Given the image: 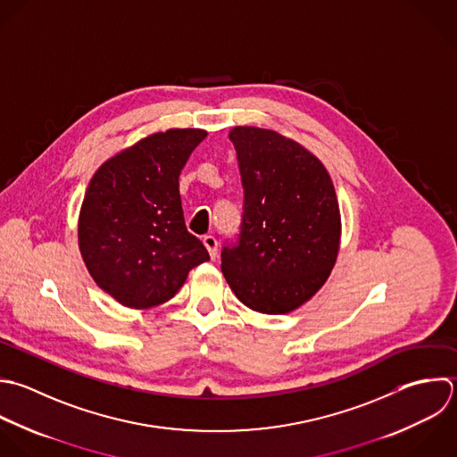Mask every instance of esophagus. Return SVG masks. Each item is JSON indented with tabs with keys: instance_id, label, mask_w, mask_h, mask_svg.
I'll return each instance as SVG.
<instances>
[{
	"instance_id": "esophagus-1",
	"label": "esophagus",
	"mask_w": 457,
	"mask_h": 457,
	"mask_svg": "<svg viewBox=\"0 0 457 457\" xmlns=\"http://www.w3.org/2000/svg\"><path fill=\"white\" fill-rule=\"evenodd\" d=\"M203 244H204V247L208 249L210 258L213 260V258L217 256V238H215V237H212V235H206V237L203 238Z\"/></svg>"
}]
</instances>
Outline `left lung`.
Wrapping results in <instances>:
<instances>
[{
	"label": "left lung",
	"instance_id": "obj_1",
	"mask_svg": "<svg viewBox=\"0 0 457 457\" xmlns=\"http://www.w3.org/2000/svg\"><path fill=\"white\" fill-rule=\"evenodd\" d=\"M244 185L238 247L222 251V274L242 304L283 315L310 301L340 253L342 217L333 179L303 144L274 129L235 126Z\"/></svg>",
	"mask_w": 457,
	"mask_h": 457
}]
</instances>
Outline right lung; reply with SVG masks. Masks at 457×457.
<instances>
[{"mask_svg": "<svg viewBox=\"0 0 457 457\" xmlns=\"http://www.w3.org/2000/svg\"><path fill=\"white\" fill-rule=\"evenodd\" d=\"M208 135L201 128L151 133L103 162L85 190L78 247L96 285L119 304L147 310L172 299L208 262L187 231L179 174Z\"/></svg>", "mask_w": 457, "mask_h": 457, "instance_id": "obj_1", "label": "right lung"}]
</instances>
